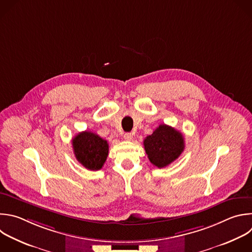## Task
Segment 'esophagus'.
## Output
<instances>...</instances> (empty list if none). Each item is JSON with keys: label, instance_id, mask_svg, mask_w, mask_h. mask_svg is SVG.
<instances>
[{"label": "esophagus", "instance_id": "obj_1", "mask_svg": "<svg viewBox=\"0 0 252 252\" xmlns=\"http://www.w3.org/2000/svg\"><path fill=\"white\" fill-rule=\"evenodd\" d=\"M124 139H125V140H126V141H130V140H132V134H131V133H129V132L125 133V135H124Z\"/></svg>", "mask_w": 252, "mask_h": 252}]
</instances>
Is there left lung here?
Listing matches in <instances>:
<instances>
[{
  "label": "left lung",
  "mask_w": 252,
  "mask_h": 252,
  "mask_svg": "<svg viewBox=\"0 0 252 252\" xmlns=\"http://www.w3.org/2000/svg\"><path fill=\"white\" fill-rule=\"evenodd\" d=\"M149 161L158 168L168 166L184 151L183 134L174 127L160 125L143 141Z\"/></svg>",
  "instance_id": "obj_1"
}]
</instances>
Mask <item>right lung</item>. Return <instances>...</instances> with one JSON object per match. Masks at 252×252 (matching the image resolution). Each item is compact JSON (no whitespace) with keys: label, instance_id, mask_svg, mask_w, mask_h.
<instances>
[{"label":"right lung","instance_id":"1","mask_svg":"<svg viewBox=\"0 0 252 252\" xmlns=\"http://www.w3.org/2000/svg\"><path fill=\"white\" fill-rule=\"evenodd\" d=\"M76 159L89 170H100L107 160L109 144L107 140L91 131L79 132L72 139Z\"/></svg>","mask_w":252,"mask_h":252}]
</instances>
